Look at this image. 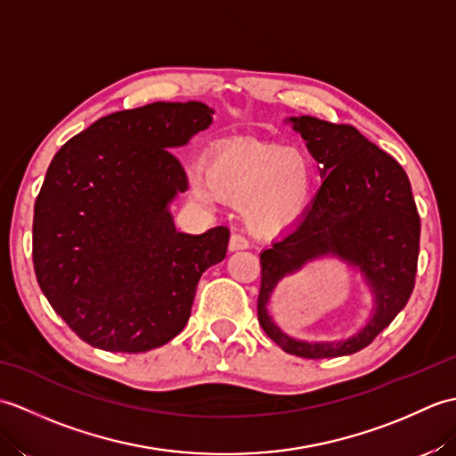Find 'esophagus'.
<instances>
[{"mask_svg": "<svg viewBox=\"0 0 456 456\" xmlns=\"http://www.w3.org/2000/svg\"><path fill=\"white\" fill-rule=\"evenodd\" d=\"M240 248H248L247 237L239 235V233L231 235V239H229V250H240Z\"/></svg>", "mask_w": 456, "mask_h": 456, "instance_id": "esophagus-1", "label": "esophagus"}]
</instances>
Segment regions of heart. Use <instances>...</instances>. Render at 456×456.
I'll return each mask as SVG.
<instances>
[{"instance_id": "b5f03b06", "label": "heart", "mask_w": 456, "mask_h": 456, "mask_svg": "<svg viewBox=\"0 0 456 456\" xmlns=\"http://www.w3.org/2000/svg\"><path fill=\"white\" fill-rule=\"evenodd\" d=\"M201 200L245 203L255 229L278 231L294 223L312 191V167L305 154L282 144L227 142L211 152L208 180L193 178Z\"/></svg>"}]
</instances>
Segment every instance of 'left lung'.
Here are the masks:
<instances>
[{"label":"left lung","mask_w":456,"mask_h":456,"mask_svg":"<svg viewBox=\"0 0 456 456\" xmlns=\"http://www.w3.org/2000/svg\"><path fill=\"white\" fill-rule=\"evenodd\" d=\"M289 121L323 167V182L296 225L260 253L258 323L289 354H353L370 345L408 304L418 273L419 213L405 170L351 125L309 115ZM327 254L362 270L375 294V314L361 332L345 342H297L267 315L269 296L284 275Z\"/></svg>","instance_id":"obj_1"}]
</instances>
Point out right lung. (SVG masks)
I'll use <instances>...</instances> for the list:
<instances>
[{
  "mask_svg": "<svg viewBox=\"0 0 456 456\" xmlns=\"http://www.w3.org/2000/svg\"><path fill=\"white\" fill-rule=\"evenodd\" d=\"M206 103L157 102L92 123L54 154L35 201L33 265L48 304L82 341L144 353L186 327L201 274L229 229L178 233L188 178L174 147L208 129Z\"/></svg>",
  "mask_w": 456,
  "mask_h": 456,
  "instance_id": "right-lung-1",
  "label": "right lung"
}]
</instances>
